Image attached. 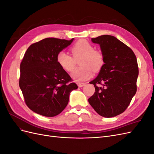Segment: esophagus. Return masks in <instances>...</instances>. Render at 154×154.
<instances>
[{"label": "esophagus", "instance_id": "esophagus-1", "mask_svg": "<svg viewBox=\"0 0 154 154\" xmlns=\"http://www.w3.org/2000/svg\"><path fill=\"white\" fill-rule=\"evenodd\" d=\"M77 84H78V86L79 87H83L84 85H85V83L78 82V83H77Z\"/></svg>", "mask_w": 154, "mask_h": 154}]
</instances>
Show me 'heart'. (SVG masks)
<instances>
[{
	"mask_svg": "<svg viewBox=\"0 0 154 154\" xmlns=\"http://www.w3.org/2000/svg\"><path fill=\"white\" fill-rule=\"evenodd\" d=\"M73 57L65 51L57 55V62L65 71L71 72L76 65V60L80 58V67L76 69L71 74L74 80L83 81L89 78L92 71L98 72L103 67L104 58L100 51L94 50V47L85 40H80L71 48Z\"/></svg>",
	"mask_w": 154,
	"mask_h": 154,
	"instance_id": "1",
	"label": "heart"
}]
</instances>
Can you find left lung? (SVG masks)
I'll return each instance as SVG.
<instances>
[{
    "label": "left lung",
    "mask_w": 154,
    "mask_h": 154,
    "mask_svg": "<svg viewBox=\"0 0 154 154\" xmlns=\"http://www.w3.org/2000/svg\"><path fill=\"white\" fill-rule=\"evenodd\" d=\"M91 40L100 45L104 64L89 82L94 85L95 92L88 103L103 117H114L127 109L136 93L137 58L133 51L115 36L104 35Z\"/></svg>",
    "instance_id": "8db88e82"
}]
</instances>
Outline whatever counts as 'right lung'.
<instances>
[{"label":"right lung","instance_id":"obj_1","mask_svg":"<svg viewBox=\"0 0 154 154\" xmlns=\"http://www.w3.org/2000/svg\"><path fill=\"white\" fill-rule=\"evenodd\" d=\"M74 39L47 38L27 49L20 63L19 86L27 106L35 113L58 115L67 105L70 93L78 88L57 62L58 54Z\"/></svg>","mask_w":154,"mask_h":154}]
</instances>
